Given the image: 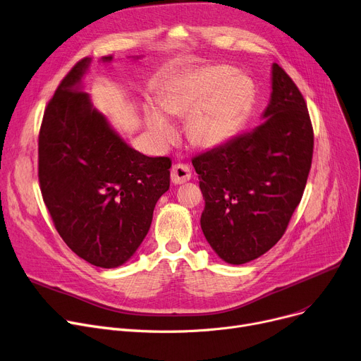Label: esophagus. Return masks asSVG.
<instances>
[{"label": "esophagus", "mask_w": 361, "mask_h": 361, "mask_svg": "<svg viewBox=\"0 0 361 361\" xmlns=\"http://www.w3.org/2000/svg\"><path fill=\"white\" fill-rule=\"evenodd\" d=\"M171 175H172V182L175 185H180L190 179V176H192V171H190V167L188 164L178 163L172 167Z\"/></svg>", "instance_id": "34e87169"}]
</instances>
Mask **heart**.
<instances>
[{
  "label": "heart",
  "mask_w": 361,
  "mask_h": 361,
  "mask_svg": "<svg viewBox=\"0 0 361 361\" xmlns=\"http://www.w3.org/2000/svg\"><path fill=\"white\" fill-rule=\"evenodd\" d=\"M253 103V82L227 66L204 67L185 75L167 90L160 104L166 114L186 116L189 140L200 147H217L238 133ZM147 123L161 142H171L176 130L164 114L152 108Z\"/></svg>",
  "instance_id": "b5f03b06"
}]
</instances>
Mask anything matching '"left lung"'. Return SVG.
<instances>
[{"label":"left lung","mask_w":361,"mask_h":361,"mask_svg":"<svg viewBox=\"0 0 361 361\" xmlns=\"http://www.w3.org/2000/svg\"><path fill=\"white\" fill-rule=\"evenodd\" d=\"M313 156V126L299 87L272 66V94L257 128L192 159L205 200L201 228L233 265L277 243L302 201Z\"/></svg>","instance_id":"8db88e82"}]
</instances>
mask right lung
<instances>
[{
  "mask_svg": "<svg viewBox=\"0 0 361 361\" xmlns=\"http://www.w3.org/2000/svg\"><path fill=\"white\" fill-rule=\"evenodd\" d=\"M89 63H75L45 108L37 176L62 240L89 264L115 268L147 236L156 202L171 186L172 160L134 150L92 108L78 86Z\"/></svg>",
  "mask_w": 361,
  "mask_h": 361,
  "instance_id": "1",
  "label": "right lung"
}]
</instances>
